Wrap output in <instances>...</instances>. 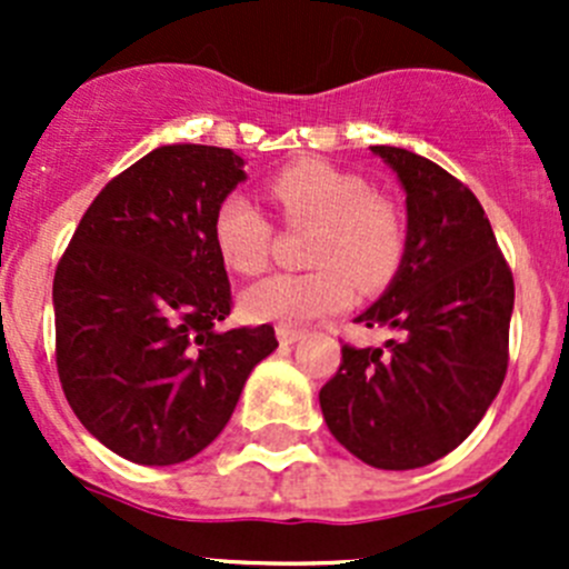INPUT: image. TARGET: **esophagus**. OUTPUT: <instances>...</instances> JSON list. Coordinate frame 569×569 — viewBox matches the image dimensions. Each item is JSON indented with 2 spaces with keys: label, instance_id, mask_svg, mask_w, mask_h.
<instances>
[{
  "label": "esophagus",
  "instance_id": "esophagus-1",
  "mask_svg": "<svg viewBox=\"0 0 569 569\" xmlns=\"http://www.w3.org/2000/svg\"><path fill=\"white\" fill-rule=\"evenodd\" d=\"M278 341L283 343V347H291V343L300 341L302 336H306V330H300V327H289V325H278Z\"/></svg>",
  "mask_w": 569,
  "mask_h": 569
}]
</instances>
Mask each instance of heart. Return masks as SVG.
Instances as JSON below:
<instances>
[{
  "label": "heart",
  "mask_w": 569,
  "mask_h": 569,
  "mask_svg": "<svg viewBox=\"0 0 569 569\" xmlns=\"http://www.w3.org/2000/svg\"><path fill=\"white\" fill-rule=\"evenodd\" d=\"M274 203L289 222H313L308 261L311 272H278L242 291L250 321L302 325L347 308L355 281L382 289L405 256V222L386 198L371 194L360 176L327 162H297L269 181ZM214 248L228 269L256 274L267 267L272 226L256 200L231 192L220 200L211 222Z\"/></svg>",
  "instance_id": "heart-1"
}]
</instances>
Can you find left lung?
<instances>
[{"instance_id":"8db88e82","label":"left lung","mask_w":569,"mask_h":569,"mask_svg":"<svg viewBox=\"0 0 569 569\" xmlns=\"http://www.w3.org/2000/svg\"><path fill=\"white\" fill-rule=\"evenodd\" d=\"M399 178L405 256L388 289L358 319L388 327L377 349H341L319 391L332 438L371 468L412 470L468 438L501 391L515 280L485 209L440 164L371 146Z\"/></svg>"}]
</instances>
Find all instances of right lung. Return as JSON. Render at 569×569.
<instances>
[{"label":"right lung","mask_w":569,"mask_h":569,"mask_svg":"<svg viewBox=\"0 0 569 569\" xmlns=\"http://www.w3.org/2000/svg\"><path fill=\"white\" fill-rule=\"evenodd\" d=\"M248 173L231 148L173 142L90 203L54 272L57 375L99 443L137 465L200 455L233 416L272 325L220 330L231 313L211 222Z\"/></svg>","instance_id":"1"}]
</instances>
